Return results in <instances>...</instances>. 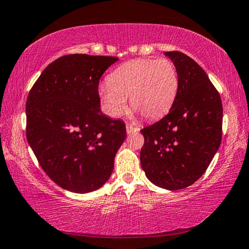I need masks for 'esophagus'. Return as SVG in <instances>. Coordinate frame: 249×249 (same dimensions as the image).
I'll list each match as a JSON object with an SVG mask.
<instances>
[{"label":"esophagus","mask_w":249,"mask_h":249,"mask_svg":"<svg viewBox=\"0 0 249 249\" xmlns=\"http://www.w3.org/2000/svg\"><path fill=\"white\" fill-rule=\"evenodd\" d=\"M125 129H127V133H128V134H131V133H133V132L139 131V128L134 127V125L130 124H125Z\"/></svg>","instance_id":"34e87169"}]
</instances>
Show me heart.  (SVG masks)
Masks as SVG:
<instances>
[{
    "mask_svg": "<svg viewBox=\"0 0 249 249\" xmlns=\"http://www.w3.org/2000/svg\"><path fill=\"white\" fill-rule=\"evenodd\" d=\"M101 85L99 95L106 111L119 117L131 107L145 119H158L172 107L178 90V75L170 59H136L116 68Z\"/></svg>",
    "mask_w": 249,
    "mask_h": 249,
    "instance_id": "b5f03b06",
    "label": "heart"
}]
</instances>
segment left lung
Returning <instances> with one entry per match:
<instances>
[{
    "label": "left lung",
    "instance_id": "left-lung-1",
    "mask_svg": "<svg viewBox=\"0 0 249 249\" xmlns=\"http://www.w3.org/2000/svg\"><path fill=\"white\" fill-rule=\"evenodd\" d=\"M178 75L177 98L165 117L141 130V168L169 191L192 185L209 168L222 140L219 93L199 65L180 52H165Z\"/></svg>",
    "mask_w": 249,
    "mask_h": 249
}]
</instances>
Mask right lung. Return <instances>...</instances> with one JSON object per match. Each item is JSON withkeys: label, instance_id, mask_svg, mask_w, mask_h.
<instances>
[{"label": "right lung", "instance_id": "obj_1", "mask_svg": "<svg viewBox=\"0 0 249 249\" xmlns=\"http://www.w3.org/2000/svg\"><path fill=\"white\" fill-rule=\"evenodd\" d=\"M119 59L66 55L44 69L28 93L26 137L48 177L62 189L89 193L111 177L125 124L104 115L98 85Z\"/></svg>", "mask_w": 249, "mask_h": 249}]
</instances>
